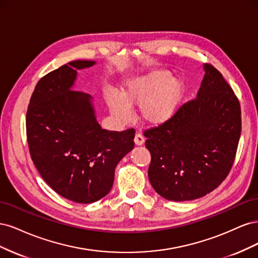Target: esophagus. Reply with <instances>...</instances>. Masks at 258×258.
<instances>
[{"mask_svg": "<svg viewBox=\"0 0 258 258\" xmlns=\"http://www.w3.org/2000/svg\"><path fill=\"white\" fill-rule=\"evenodd\" d=\"M135 143L136 145H142L144 143V137L140 134H137L135 137Z\"/></svg>", "mask_w": 258, "mask_h": 258, "instance_id": "1", "label": "esophagus"}]
</instances>
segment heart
Returning <instances> with one entry per match:
<instances>
[{
  "label": "heart",
  "instance_id": "obj_1",
  "mask_svg": "<svg viewBox=\"0 0 258 258\" xmlns=\"http://www.w3.org/2000/svg\"><path fill=\"white\" fill-rule=\"evenodd\" d=\"M186 93V82L171 76L165 69L134 75L122 83L120 95L106 92V103L111 113L120 121L131 117V106L139 105L141 120L150 126H161L174 118Z\"/></svg>",
  "mask_w": 258,
  "mask_h": 258
}]
</instances>
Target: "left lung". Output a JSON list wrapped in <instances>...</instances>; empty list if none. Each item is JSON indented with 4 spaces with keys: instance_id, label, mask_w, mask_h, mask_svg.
<instances>
[{
    "instance_id": "obj_1",
    "label": "left lung",
    "mask_w": 258,
    "mask_h": 258,
    "mask_svg": "<svg viewBox=\"0 0 258 258\" xmlns=\"http://www.w3.org/2000/svg\"><path fill=\"white\" fill-rule=\"evenodd\" d=\"M196 99L169 122L146 130L152 160L148 178L156 192L172 201L198 199L228 175L241 135L240 103L217 70L204 64Z\"/></svg>"
}]
</instances>
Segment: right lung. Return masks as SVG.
I'll use <instances>...</instances> for the list:
<instances>
[{"mask_svg":"<svg viewBox=\"0 0 258 258\" xmlns=\"http://www.w3.org/2000/svg\"><path fill=\"white\" fill-rule=\"evenodd\" d=\"M95 64L71 61L42 77L26 118L37 171L60 196L79 204H91L110 192L117 163L135 147V129H102L93 98L74 90L77 71Z\"/></svg>","mask_w":258,"mask_h":258,"instance_id":"1","label":"right lung"}]
</instances>
